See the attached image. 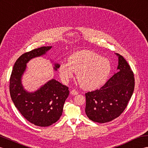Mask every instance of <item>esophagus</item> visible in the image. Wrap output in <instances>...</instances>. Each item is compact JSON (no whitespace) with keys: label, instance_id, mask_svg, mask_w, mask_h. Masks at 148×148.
<instances>
[{"label":"esophagus","instance_id":"34e87169","mask_svg":"<svg viewBox=\"0 0 148 148\" xmlns=\"http://www.w3.org/2000/svg\"><path fill=\"white\" fill-rule=\"evenodd\" d=\"M71 94H73V95H77V94H78V92L75 89H73L71 91Z\"/></svg>","mask_w":148,"mask_h":148}]
</instances>
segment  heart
<instances>
[{
  "label": "heart",
  "mask_w": 148,
  "mask_h": 148,
  "mask_svg": "<svg viewBox=\"0 0 148 148\" xmlns=\"http://www.w3.org/2000/svg\"><path fill=\"white\" fill-rule=\"evenodd\" d=\"M111 71V64L107 58L90 51H81L72 55L69 62H62L59 66V74L64 82H67L77 73L79 85L86 90L100 88L107 80Z\"/></svg>",
  "instance_id": "obj_1"
}]
</instances>
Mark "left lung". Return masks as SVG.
<instances>
[{
    "mask_svg": "<svg viewBox=\"0 0 148 148\" xmlns=\"http://www.w3.org/2000/svg\"><path fill=\"white\" fill-rule=\"evenodd\" d=\"M118 56L117 73L99 89L86 93L85 111L94 122L105 123L119 117L127 107L134 89L133 72L122 56Z\"/></svg>",
    "mask_w": 148,
    "mask_h": 148,
    "instance_id": "obj_1",
    "label": "left lung"
}]
</instances>
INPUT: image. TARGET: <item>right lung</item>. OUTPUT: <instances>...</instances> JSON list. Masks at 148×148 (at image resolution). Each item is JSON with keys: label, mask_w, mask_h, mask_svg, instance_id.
<instances>
[{"label": "right lung", "mask_w": 148, "mask_h": 148, "mask_svg": "<svg viewBox=\"0 0 148 148\" xmlns=\"http://www.w3.org/2000/svg\"><path fill=\"white\" fill-rule=\"evenodd\" d=\"M51 47H41L21 55L15 63L10 77V94L15 106L30 123L40 127L51 126L59 119L69 94V88L52 79L34 92H28L22 86L21 77L26 64L32 58L45 54ZM59 66L56 64L54 69L56 71Z\"/></svg>", "instance_id": "right-lung-1"}]
</instances>
